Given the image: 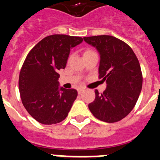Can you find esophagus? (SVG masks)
<instances>
[{"label":"esophagus","mask_w":160,"mask_h":160,"mask_svg":"<svg viewBox=\"0 0 160 160\" xmlns=\"http://www.w3.org/2000/svg\"><path fill=\"white\" fill-rule=\"evenodd\" d=\"M84 88H78V93H79V94L82 93V92H84Z\"/></svg>","instance_id":"34e87169"}]
</instances>
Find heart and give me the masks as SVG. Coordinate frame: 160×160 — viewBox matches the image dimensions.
<instances>
[{
    "label": "heart",
    "mask_w": 160,
    "mask_h": 160,
    "mask_svg": "<svg viewBox=\"0 0 160 160\" xmlns=\"http://www.w3.org/2000/svg\"><path fill=\"white\" fill-rule=\"evenodd\" d=\"M88 51H90V50H88V51H85V52H88Z\"/></svg>",
    "instance_id": "obj_1"
}]
</instances>
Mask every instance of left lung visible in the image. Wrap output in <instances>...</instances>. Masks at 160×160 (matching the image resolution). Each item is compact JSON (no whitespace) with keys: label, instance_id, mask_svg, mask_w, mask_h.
<instances>
[{"label":"left lung","instance_id":"1","mask_svg":"<svg viewBox=\"0 0 160 160\" xmlns=\"http://www.w3.org/2000/svg\"><path fill=\"white\" fill-rule=\"evenodd\" d=\"M84 40L100 53L99 79L107 84L103 93L95 90L89 110L101 121L118 122L134 109L141 92L142 74L138 58L128 44L113 36L84 37Z\"/></svg>","mask_w":160,"mask_h":160}]
</instances>
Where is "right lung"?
<instances>
[{
    "label": "right lung",
    "instance_id": "1",
    "mask_svg": "<svg viewBox=\"0 0 160 160\" xmlns=\"http://www.w3.org/2000/svg\"><path fill=\"white\" fill-rule=\"evenodd\" d=\"M83 38L66 34L47 36L28 53L19 75L22 102L30 116L44 125L67 118L77 91L59 88L58 70L64 69L70 50Z\"/></svg>",
    "mask_w": 160,
    "mask_h": 160
}]
</instances>
